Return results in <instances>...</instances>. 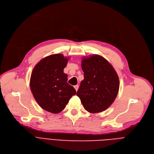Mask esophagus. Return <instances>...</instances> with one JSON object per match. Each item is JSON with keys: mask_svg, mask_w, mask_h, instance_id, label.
<instances>
[{"mask_svg": "<svg viewBox=\"0 0 154 154\" xmlns=\"http://www.w3.org/2000/svg\"><path fill=\"white\" fill-rule=\"evenodd\" d=\"M74 88H75V91H78V88H79V85H75V86H74Z\"/></svg>", "mask_w": 154, "mask_h": 154, "instance_id": "obj_1", "label": "esophagus"}]
</instances>
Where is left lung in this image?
Returning a JSON list of instances; mask_svg holds the SVG:
<instances>
[{
  "label": "left lung",
  "instance_id": "left-lung-1",
  "mask_svg": "<svg viewBox=\"0 0 154 154\" xmlns=\"http://www.w3.org/2000/svg\"><path fill=\"white\" fill-rule=\"evenodd\" d=\"M84 78L77 92L84 109L99 113L114 102L119 89V79L112 65L103 57L92 55L82 60Z\"/></svg>",
  "mask_w": 154,
  "mask_h": 154
}]
</instances>
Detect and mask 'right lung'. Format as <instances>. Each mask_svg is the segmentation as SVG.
Returning a JSON list of instances; mask_svg holds the SVG:
<instances>
[{
    "instance_id": "1",
    "label": "right lung",
    "mask_w": 154,
    "mask_h": 154,
    "mask_svg": "<svg viewBox=\"0 0 154 154\" xmlns=\"http://www.w3.org/2000/svg\"><path fill=\"white\" fill-rule=\"evenodd\" d=\"M68 60L61 54L47 56L37 63L31 74L30 87L34 99L40 107L53 114L62 111L76 94L63 72Z\"/></svg>"
}]
</instances>
